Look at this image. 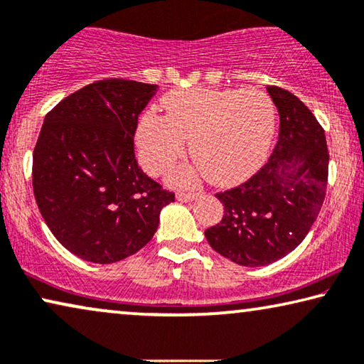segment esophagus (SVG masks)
I'll use <instances>...</instances> for the list:
<instances>
[{
	"label": "esophagus",
	"instance_id": "34e87169",
	"mask_svg": "<svg viewBox=\"0 0 364 364\" xmlns=\"http://www.w3.org/2000/svg\"><path fill=\"white\" fill-rule=\"evenodd\" d=\"M176 198H178V201H183V203H189V201H194V199L198 198V193H191V191H180L176 194Z\"/></svg>",
	"mask_w": 364,
	"mask_h": 364
}]
</instances>
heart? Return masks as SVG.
Listing matches in <instances>:
<instances>
[{
    "mask_svg": "<svg viewBox=\"0 0 364 364\" xmlns=\"http://www.w3.org/2000/svg\"><path fill=\"white\" fill-rule=\"evenodd\" d=\"M166 115L148 110L140 117L135 141L140 163L161 175L184 155L188 138L194 161L219 186L249 178L267 156L277 129V110L255 89H183L163 99ZM194 170L178 168L175 183H189Z\"/></svg>",
    "mask_w": 364,
    "mask_h": 364,
    "instance_id": "b5f03b06",
    "label": "heart"
}]
</instances>
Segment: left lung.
Returning a JSON list of instances; mask_svg holds the SVG:
<instances>
[{
  "instance_id": "8db88e82",
  "label": "left lung",
  "mask_w": 364,
  "mask_h": 364,
  "mask_svg": "<svg viewBox=\"0 0 364 364\" xmlns=\"http://www.w3.org/2000/svg\"><path fill=\"white\" fill-rule=\"evenodd\" d=\"M280 117L269 161L237 188L218 193L221 223L204 231L211 247L245 267L291 252L314 226L328 183V148L321 125L299 97L269 85Z\"/></svg>"
}]
</instances>
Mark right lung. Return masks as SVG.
Here are the masks:
<instances>
[{"label": "right lung", "instance_id": "add662e5", "mask_svg": "<svg viewBox=\"0 0 364 364\" xmlns=\"http://www.w3.org/2000/svg\"><path fill=\"white\" fill-rule=\"evenodd\" d=\"M158 85L104 79L46 115L33 153V189L54 237L94 264H112L150 242L175 193L148 178L133 148L138 115Z\"/></svg>", "mask_w": 364, "mask_h": 364}]
</instances>
